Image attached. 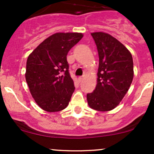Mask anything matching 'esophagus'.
Returning <instances> with one entry per match:
<instances>
[{
  "label": "esophagus",
  "mask_w": 154,
  "mask_h": 154,
  "mask_svg": "<svg viewBox=\"0 0 154 154\" xmlns=\"http://www.w3.org/2000/svg\"><path fill=\"white\" fill-rule=\"evenodd\" d=\"M83 80H84V77H79V78H78V80H79V82H80H80L83 81Z\"/></svg>",
  "instance_id": "esophagus-1"
}]
</instances>
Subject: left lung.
<instances>
[{"label":"left lung","instance_id":"obj_1","mask_svg":"<svg viewBox=\"0 0 154 154\" xmlns=\"http://www.w3.org/2000/svg\"><path fill=\"white\" fill-rule=\"evenodd\" d=\"M99 56L97 86L87 94L88 106L107 112L120 103L130 88L133 78V57L127 48L109 34L91 33Z\"/></svg>","mask_w":154,"mask_h":154}]
</instances>
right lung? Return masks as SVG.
<instances>
[{
	"label": "right lung",
	"instance_id": "right-lung-1",
	"mask_svg": "<svg viewBox=\"0 0 154 154\" xmlns=\"http://www.w3.org/2000/svg\"><path fill=\"white\" fill-rule=\"evenodd\" d=\"M83 35L57 32L42 42L27 60L25 78L38 106L49 112L66 108L74 91L67 54Z\"/></svg>",
	"mask_w": 154,
	"mask_h": 154
}]
</instances>
